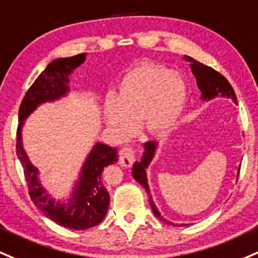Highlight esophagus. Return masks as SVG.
<instances>
[{
    "label": "esophagus",
    "instance_id": "1",
    "mask_svg": "<svg viewBox=\"0 0 258 258\" xmlns=\"http://www.w3.org/2000/svg\"><path fill=\"white\" fill-rule=\"evenodd\" d=\"M135 150L131 147H123L120 150L119 162L122 167H131L132 163L135 162Z\"/></svg>",
    "mask_w": 258,
    "mask_h": 258
}]
</instances>
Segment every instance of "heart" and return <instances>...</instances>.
Here are the masks:
<instances>
[{"instance_id": "heart-1", "label": "heart", "mask_w": 258, "mask_h": 258, "mask_svg": "<svg viewBox=\"0 0 258 258\" xmlns=\"http://www.w3.org/2000/svg\"><path fill=\"white\" fill-rule=\"evenodd\" d=\"M187 86L178 73L161 64H141L117 84L114 99L103 108L107 125L116 137L132 135L136 122L150 135L170 131L184 111Z\"/></svg>"}]
</instances>
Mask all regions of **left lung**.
<instances>
[{"label": "left lung", "mask_w": 258, "mask_h": 258, "mask_svg": "<svg viewBox=\"0 0 258 258\" xmlns=\"http://www.w3.org/2000/svg\"><path fill=\"white\" fill-rule=\"evenodd\" d=\"M185 61L190 62V67L192 73H194L195 78L197 80V85L198 89L201 91V99L202 101H212V99L216 98L218 96L220 97H226V98H231L234 103H237V97H235L234 90L231 86V84L228 83V80L220 74L219 72H216L215 70H213L212 67L206 66V64L201 63L192 58L190 56H185L182 57ZM159 148V142H147L144 144V153H143V156L141 161H137L133 164L132 168V175L137 181L141 184L143 187L145 188V191L148 192L149 195V202H150L151 209H153V213L155 214L156 218H159L160 220H162L164 222H168L173 226H185L184 223L181 225H174L173 222L167 221L166 219H163L161 216V213L159 212L156 206H155L153 197L150 196V188H149V184H148V178H147V168L149 167V164L151 163V161L156 155V150ZM239 169H240V166H239ZM239 169H238V175H239ZM238 178V176H237Z\"/></svg>", "instance_id": "left-lung-1"}]
</instances>
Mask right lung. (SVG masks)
<instances>
[{
	"instance_id": "right-lung-1",
	"label": "right lung",
	"mask_w": 258,
	"mask_h": 258,
	"mask_svg": "<svg viewBox=\"0 0 258 258\" xmlns=\"http://www.w3.org/2000/svg\"><path fill=\"white\" fill-rule=\"evenodd\" d=\"M86 54L55 58L31 85L19 108V126L17 131V155L24 168L29 194L35 206L48 219L64 228L83 231L98 225L109 207V194L102 181V172L109 164L116 163L117 150L103 143H95L80 169L70 196L61 200L44 187L39 169L31 162L23 145L25 120L40 104L55 102L70 94V76L85 61Z\"/></svg>"
}]
</instances>
